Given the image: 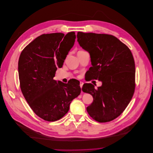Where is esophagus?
Here are the masks:
<instances>
[{
    "label": "esophagus",
    "mask_w": 153,
    "mask_h": 153,
    "mask_svg": "<svg viewBox=\"0 0 153 153\" xmlns=\"http://www.w3.org/2000/svg\"><path fill=\"white\" fill-rule=\"evenodd\" d=\"M83 83L82 82H79V86H80V88H82V86H83Z\"/></svg>",
    "instance_id": "esophagus-1"
}]
</instances>
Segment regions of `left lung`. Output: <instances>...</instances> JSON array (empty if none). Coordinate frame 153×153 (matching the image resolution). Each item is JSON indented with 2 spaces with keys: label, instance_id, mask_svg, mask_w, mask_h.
Instances as JSON below:
<instances>
[{
  "label": "left lung",
  "instance_id": "8db88e82",
  "mask_svg": "<svg viewBox=\"0 0 153 153\" xmlns=\"http://www.w3.org/2000/svg\"><path fill=\"white\" fill-rule=\"evenodd\" d=\"M79 45L90 55V79L102 85L94 88L91 83L82 87L93 98L86 108L91 117L100 123L111 121L124 111L135 89V63L129 48L114 36L94 33H77Z\"/></svg>",
  "mask_w": 153,
  "mask_h": 153
}]
</instances>
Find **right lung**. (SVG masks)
Segmentation results:
<instances>
[{
  "label": "right lung",
  "mask_w": 153,
  "mask_h": 153,
  "mask_svg": "<svg viewBox=\"0 0 153 153\" xmlns=\"http://www.w3.org/2000/svg\"><path fill=\"white\" fill-rule=\"evenodd\" d=\"M76 39L75 33L42 34L21 52L18 63L20 89L33 112L47 121L59 120L66 114L71 101L81 93L79 82L68 83L53 79Z\"/></svg>",
  "instance_id": "obj_1"
}]
</instances>
